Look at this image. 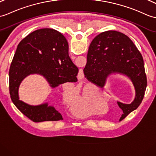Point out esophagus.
I'll return each instance as SVG.
<instances>
[{"label":"esophagus","mask_w":156,"mask_h":156,"mask_svg":"<svg viewBox=\"0 0 156 156\" xmlns=\"http://www.w3.org/2000/svg\"><path fill=\"white\" fill-rule=\"evenodd\" d=\"M81 76H82V74H80V77H81Z\"/></svg>","instance_id":"esophagus-1"}]
</instances>
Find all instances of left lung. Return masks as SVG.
Segmentation results:
<instances>
[{"instance_id": "obj_1", "label": "left lung", "mask_w": 156, "mask_h": 156, "mask_svg": "<svg viewBox=\"0 0 156 156\" xmlns=\"http://www.w3.org/2000/svg\"><path fill=\"white\" fill-rule=\"evenodd\" d=\"M84 73L89 81L103 88L107 78L112 74L123 75L130 80L134 87L135 98L130 104L117 101L123 111L119 121L142 103L147 86L144 60L133 42L122 32L108 30L93 39L88 49Z\"/></svg>"}]
</instances>
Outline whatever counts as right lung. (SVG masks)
Listing matches in <instances>:
<instances>
[{
    "label": "right lung",
    "mask_w": 156,
    "mask_h": 156,
    "mask_svg": "<svg viewBox=\"0 0 156 156\" xmlns=\"http://www.w3.org/2000/svg\"><path fill=\"white\" fill-rule=\"evenodd\" d=\"M78 68L68 55V44L60 32L52 28L34 31L18 45L9 70V91L14 104L34 122L63 119L48 102L33 106L20 100L19 86L30 74L42 76L52 88L77 81Z\"/></svg>",
    "instance_id": "right-lung-1"
}]
</instances>
